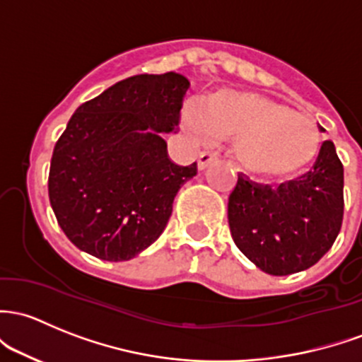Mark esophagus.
<instances>
[{
  "instance_id": "1",
  "label": "esophagus",
  "mask_w": 362,
  "mask_h": 362,
  "mask_svg": "<svg viewBox=\"0 0 362 362\" xmlns=\"http://www.w3.org/2000/svg\"><path fill=\"white\" fill-rule=\"evenodd\" d=\"M216 158H218V152H215V151H203L199 154V159H197V168L204 170L208 165H210L211 161H215Z\"/></svg>"
}]
</instances>
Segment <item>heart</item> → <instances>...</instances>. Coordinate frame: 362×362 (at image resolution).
Returning a JSON list of instances; mask_svg holds the SVG:
<instances>
[{
	"label": "heart",
	"instance_id": "obj_1",
	"mask_svg": "<svg viewBox=\"0 0 362 362\" xmlns=\"http://www.w3.org/2000/svg\"><path fill=\"white\" fill-rule=\"evenodd\" d=\"M194 132L211 139L235 136V156L257 175L284 178L305 168L321 144L305 114L250 91L223 90L187 114Z\"/></svg>",
	"mask_w": 362,
	"mask_h": 362
}]
</instances>
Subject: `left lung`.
<instances>
[{
    "label": "left lung",
    "mask_w": 362,
    "mask_h": 362,
    "mask_svg": "<svg viewBox=\"0 0 362 362\" xmlns=\"http://www.w3.org/2000/svg\"><path fill=\"white\" fill-rule=\"evenodd\" d=\"M344 220V165L332 140L309 171L276 185L238 175L229 196L235 246L264 272L288 276L317 264Z\"/></svg>",
    "instance_id": "left-lung-1"
}]
</instances>
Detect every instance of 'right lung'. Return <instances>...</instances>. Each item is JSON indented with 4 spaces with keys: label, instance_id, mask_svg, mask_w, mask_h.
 I'll return each mask as SVG.
<instances>
[{
    "label": "right lung",
    "instance_id": "obj_1",
    "mask_svg": "<svg viewBox=\"0 0 362 362\" xmlns=\"http://www.w3.org/2000/svg\"><path fill=\"white\" fill-rule=\"evenodd\" d=\"M191 83L177 72L139 74L76 109L52 154L48 196L79 250L130 260L168 223L197 163L175 165L161 133L177 130Z\"/></svg>",
    "mask_w": 362,
    "mask_h": 362
}]
</instances>
